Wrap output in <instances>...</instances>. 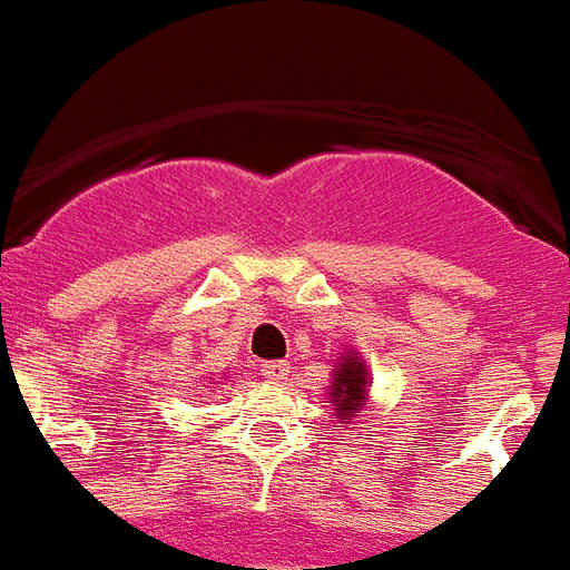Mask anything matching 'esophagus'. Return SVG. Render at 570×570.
Returning a JSON list of instances; mask_svg holds the SVG:
<instances>
[{
  "label": "esophagus",
  "mask_w": 570,
  "mask_h": 570,
  "mask_svg": "<svg viewBox=\"0 0 570 570\" xmlns=\"http://www.w3.org/2000/svg\"><path fill=\"white\" fill-rule=\"evenodd\" d=\"M288 362H264L262 364V376L264 380H271V382H282V380H288Z\"/></svg>",
  "instance_id": "esophagus-1"
}]
</instances>
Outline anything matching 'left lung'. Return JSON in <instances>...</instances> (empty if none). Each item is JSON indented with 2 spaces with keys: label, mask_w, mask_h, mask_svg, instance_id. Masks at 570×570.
Instances as JSON below:
<instances>
[{
  "label": "left lung",
  "mask_w": 570,
  "mask_h": 570,
  "mask_svg": "<svg viewBox=\"0 0 570 570\" xmlns=\"http://www.w3.org/2000/svg\"><path fill=\"white\" fill-rule=\"evenodd\" d=\"M367 380H364V364L356 356H350L335 367V385H332V406L338 409L341 421H350L358 412L367 394Z\"/></svg>",
  "instance_id": "obj_1"
}]
</instances>
